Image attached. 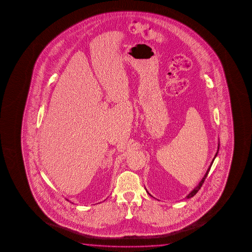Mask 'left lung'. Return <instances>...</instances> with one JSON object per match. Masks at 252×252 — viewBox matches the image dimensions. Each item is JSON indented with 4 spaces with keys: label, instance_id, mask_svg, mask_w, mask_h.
Returning <instances> with one entry per match:
<instances>
[{
    "label": "left lung",
    "instance_id": "left-lung-1",
    "mask_svg": "<svg viewBox=\"0 0 252 252\" xmlns=\"http://www.w3.org/2000/svg\"><path fill=\"white\" fill-rule=\"evenodd\" d=\"M219 147H220V143H219ZM219 147H218V151H219ZM218 152L215 154V157H214V159H213V161L211 163V165H210L209 167H208V169L206 171V173H205V175H204V177H203V179L201 180L200 183L197 184V186H196V188H194V189L190 191V193H189L188 196H186V198H190L192 196H195L196 194V192L198 191L199 189H200L201 187H202V185L204 184V182H205V178L207 177V175H208V173H209L210 169H211V166L213 165V163H214V158H216V156H217Z\"/></svg>",
    "mask_w": 252,
    "mask_h": 252
}]
</instances>
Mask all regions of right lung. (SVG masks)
<instances>
[{
    "mask_svg": "<svg viewBox=\"0 0 252 252\" xmlns=\"http://www.w3.org/2000/svg\"><path fill=\"white\" fill-rule=\"evenodd\" d=\"M67 200H68V199H67Z\"/></svg>",
    "mask_w": 252,
    "mask_h": 252,
    "instance_id": "right-lung-1",
    "label": "right lung"
}]
</instances>
